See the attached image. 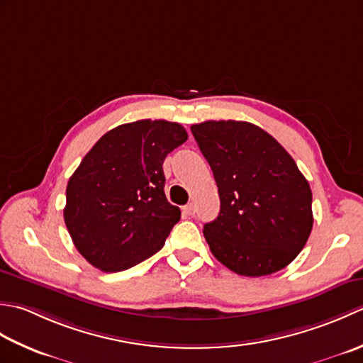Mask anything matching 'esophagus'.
<instances>
[{
  "instance_id": "1",
  "label": "esophagus",
  "mask_w": 363,
  "mask_h": 363,
  "mask_svg": "<svg viewBox=\"0 0 363 363\" xmlns=\"http://www.w3.org/2000/svg\"><path fill=\"white\" fill-rule=\"evenodd\" d=\"M183 213H186L188 216H192V214L196 213V206L192 205V203H188V205H184L183 206Z\"/></svg>"
}]
</instances>
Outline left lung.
I'll return each instance as SVG.
<instances>
[{
  "instance_id": "obj_1",
  "label": "left lung",
  "mask_w": 363,
  "mask_h": 363,
  "mask_svg": "<svg viewBox=\"0 0 363 363\" xmlns=\"http://www.w3.org/2000/svg\"><path fill=\"white\" fill-rule=\"evenodd\" d=\"M191 131L220 199L218 218L203 225L211 254L240 276L284 269L313 227L312 191L290 153L249 122L208 121Z\"/></svg>"
}]
</instances>
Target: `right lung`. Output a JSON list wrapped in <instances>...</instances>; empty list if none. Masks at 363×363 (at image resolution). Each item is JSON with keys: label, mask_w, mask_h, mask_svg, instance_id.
<instances>
[{"label": "right lung", "mask_w": 363, "mask_h": 363, "mask_svg": "<svg viewBox=\"0 0 363 363\" xmlns=\"http://www.w3.org/2000/svg\"><path fill=\"white\" fill-rule=\"evenodd\" d=\"M188 133L180 123L138 121L103 135L67 183L64 220L78 252L119 272L157 254L180 208L167 202L162 162Z\"/></svg>", "instance_id": "1"}]
</instances>
